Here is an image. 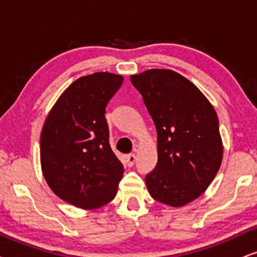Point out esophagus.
Masks as SVG:
<instances>
[{
    "label": "esophagus",
    "instance_id": "34e87169",
    "mask_svg": "<svg viewBox=\"0 0 257 257\" xmlns=\"http://www.w3.org/2000/svg\"><path fill=\"white\" fill-rule=\"evenodd\" d=\"M125 159H126V164H128L129 167L134 166V164H135V161H136V157H135L134 153H132V154L126 155Z\"/></svg>",
    "mask_w": 257,
    "mask_h": 257
}]
</instances>
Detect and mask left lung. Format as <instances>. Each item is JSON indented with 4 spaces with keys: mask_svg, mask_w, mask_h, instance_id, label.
Instances as JSON below:
<instances>
[{
    "mask_svg": "<svg viewBox=\"0 0 257 257\" xmlns=\"http://www.w3.org/2000/svg\"><path fill=\"white\" fill-rule=\"evenodd\" d=\"M131 79L158 133V164L146 185L155 200L183 206L209 187L220 167L217 113L199 89L174 71L148 70Z\"/></svg>",
    "mask_w": 257,
    "mask_h": 257,
    "instance_id": "obj_1",
    "label": "left lung"
}]
</instances>
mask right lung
<instances>
[{"instance_id":"obj_1","label":"right lung","mask_w":257,"mask_h":257,"mask_svg":"<svg viewBox=\"0 0 257 257\" xmlns=\"http://www.w3.org/2000/svg\"><path fill=\"white\" fill-rule=\"evenodd\" d=\"M123 77L97 72L71 84L48 113L40 139L48 186L80 209H97L115 198L123 165L109 144L105 108Z\"/></svg>"}]
</instances>
